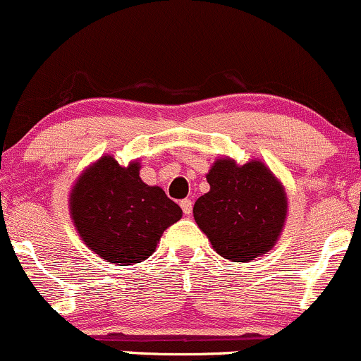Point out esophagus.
I'll return each mask as SVG.
<instances>
[{"instance_id": "esophagus-1", "label": "esophagus", "mask_w": 361, "mask_h": 361, "mask_svg": "<svg viewBox=\"0 0 361 361\" xmlns=\"http://www.w3.org/2000/svg\"><path fill=\"white\" fill-rule=\"evenodd\" d=\"M180 205H181V209H183L185 216H190V214H192V209H193V202L192 200H190V199L181 200Z\"/></svg>"}]
</instances>
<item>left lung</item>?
<instances>
[{
    "instance_id": "8db88e82",
    "label": "left lung",
    "mask_w": 361,
    "mask_h": 361,
    "mask_svg": "<svg viewBox=\"0 0 361 361\" xmlns=\"http://www.w3.org/2000/svg\"><path fill=\"white\" fill-rule=\"evenodd\" d=\"M211 185L193 205V217L212 248L233 262H252L271 250L284 228L288 199L262 161L243 166L224 157L207 173Z\"/></svg>"
}]
</instances>
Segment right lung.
Instances as JSON below:
<instances>
[{"label":"right lung","mask_w":361,"mask_h":361,"mask_svg":"<svg viewBox=\"0 0 361 361\" xmlns=\"http://www.w3.org/2000/svg\"><path fill=\"white\" fill-rule=\"evenodd\" d=\"M140 162L126 168L102 156L75 181L70 214L78 235L106 262L132 265L156 250L162 233L181 219L180 205L138 176Z\"/></svg>","instance_id":"obj_1"}]
</instances>
